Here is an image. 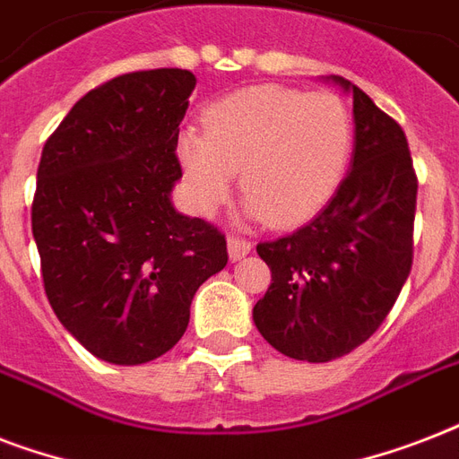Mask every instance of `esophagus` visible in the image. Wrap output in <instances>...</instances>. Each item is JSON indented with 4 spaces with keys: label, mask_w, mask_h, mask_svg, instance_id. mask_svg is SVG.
<instances>
[{
    "label": "esophagus",
    "mask_w": 459,
    "mask_h": 459,
    "mask_svg": "<svg viewBox=\"0 0 459 459\" xmlns=\"http://www.w3.org/2000/svg\"><path fill=\"white\" fill-rule=\"evenodd\" d=\"M250 250H252L250 240H245V238H236V236L229 238V257L233 259V262L243 259Z\"/></svg>",
    "instance_id": "esophagus-1"
}]
</instances>
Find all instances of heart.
Wrapping results in <instances>:
<instances>
[{
  "label": "heart",
  "instance_id": "b5f03b06",
  "mask_svg": "<svg viewBox=\"0 0 459 459\" xmlns=\"http://www.w3.org/2000/svg\"><path fill=\"white\" fill-rule=\"evenodd\" d=\"M204 131H180L187 195L200 214L229 200L236 171L247 212L279 229L312 219L333 197L352 154V117L328 90L250 85L202 114Z\"/></svg>",
  "mask_w": 459,
  "mask_h": 459
}]
</instances>
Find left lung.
I'll use <instances>...</instances> for the list:
<instances>
[{
	"label": "left lung",
	"mask_w": 459,
	"mask_h": 459,
	"mask_svg": "<svg viewBox=\"0 0 459 459\" xmlns=\"http://www.w3.org/2000/svg\"><path fill=\"white\" fill-rule=\"evenodd\" d=\"M331 81L352 95V169L312 221L257 245L272 286L252 309L255 326L302 362H331L371 338L414 255L417 173L405 133L357 85Z\"/></svg>",
	"instance_id": "left-lung-1"
}]
</instances>
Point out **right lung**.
<instances>
[{"instance_id": "right-lung-1", "label": "right lung", "mask_w": 459, "mask_h": 459, "mask_svg": "<svg viewBox=\"0 0 459 459\" xmlns=\"http://www.w3.org/2000/svg\"><path fill=\"white\" fill-rule=\"evenodd\" d=\"M195 82L183 68L117 75L81 97L42 147L32 238L47 300L104 362L169 352L197 288L229 262L221 230L171 204Z\"/></svg>"}]
</instances>
